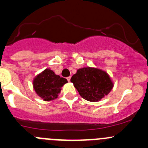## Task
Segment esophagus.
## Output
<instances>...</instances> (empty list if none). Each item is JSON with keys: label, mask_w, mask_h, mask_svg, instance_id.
<instances>
[{"label": "esophagus", "mask_w": 148, "mask_h": 148, "mask_svg": "<svg viewBox=\"0 0 148 148\" xmlns=\"http://www.w3.org/2000/svg\"><path fill=\"white\" fill-rule=\"evenodd\" d=\"M66 79H67L68 82H70V79H71V77H70V76L67 77V78H66Z\"/></svg>", "instance_id": "34e87169"}]
</instances>
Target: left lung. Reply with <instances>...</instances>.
I'll return each instance as SVG.
<instances>
[{
	"label": "left lung",
	"mask_w": 148,
	"mask_h": 148,
	"mask_svg": "<svg viewBox=\"0 0 148 148\" xmlns=\"http://www.w3.org/2000/svg\"><path fill=\"white\" fill-rule=\"evenodd\" d=\"M70 82L83 99L92 102L99 101L113 87V82L105 71L89 66L78 69Z\"/></svg>",
	"instance_id": "1"
}]
</instances>
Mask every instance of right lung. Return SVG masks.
Wrapping results in <instances>:
<instances>
[{
    "mask_svg": "<svg viewBox=\"0 0 148 148\" xmlns=\"http://www.w3.org/2000/svg\"><path fill=\"white\" fill-rule=\"evenodd\" d=\"M67 80L56 75L53 70L46 69L33 80V88L35 92L44 101H52L58 98L61 87Z\"/></svg>",
    "mask_w": 148,
    "mask_h": 148,
    "instance_id": "obj_1",
    "label": "right lung"
}]
</instances>
